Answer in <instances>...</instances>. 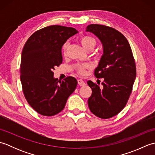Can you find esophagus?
I'll return each instance as SVG.
<instances>
[{"instance_id": "34e87169", "label": "esophagus", "mask_w": 155, "mask_h": 155, "mask_svg": "<svg viewBox=\"0 0 155 155\" xmlns=\"http://www.w3.org/2000/svg\"><path fill=\"white\" fill-rule=\"evenodd\" d=\"M78 84H79L80 86H85V85H86V83H85L83 81V80H82V79L78 80Z\"/></svg>"}]
</instances>
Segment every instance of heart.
Segmentation results:
<instances>
[{
    "label": "heart",
    "instance_id": "heart-1",
    "mask_svg": "<svg viewBox=\"0 0 155 155\" xmlns=\"http://www.w3.org/2000/svg\"><path fill=\"white\" fill-rule=\"evenodd\" d=\"M80 42L83 47L87 51H91L93 50V48L95 47L97 45V41L93 37H89V36H83L80 38ZM68 47V42H67L62 46V51L63 53L65 54L67 52V48ZM91 67V64L86 63L83 64H78L76 67V70L77 72L80 74H85V70L87 68H90Z\"/></svg>",
    "mask_w": 155,
    "mask_h": 155
}]
</instances>
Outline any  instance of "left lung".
Segmentation results:
<instances>
[{
    "mask_svg": "<svg viewBox=\"0 0 155 155\" xmlns=\"http://www.w3.org/2000/svg\"><path fill=\"white\" fill-rule=\"evenodd\" d=\"M87 32L101 41L103 48L97 78H103L102 87L91 81L92 89L88 104L92 113L101 118H109L123 109L129 98L136 78V65L127 39L116 29L101 25L87 26Z\"/></svg>",
    "mask_w": 155,
    "mask_h": 155,
    "instance_id": "obj_1",
    "label": "left lung"
}]
</instances>
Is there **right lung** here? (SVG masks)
I'll return each mask as SVG.
<instances>
[{"mask_svg":"<svg viewBox=\"0 0 155 155\" xmlns=\"http://www.w3.org/2000/svg\"><path fill=\"white\" fill-rule=\"evenodd\" d=\"M78 31L72 27L51 25L36 31L23 47L21 81L26 100L33 109L51 117L63 110L77 81L67 77L63 81L54 77V70L62 62V47Z\"/></svg>","mask_w":155,"mask_h":155,"instance_id":"obj_1","label":"right lung"}]
</instances>
